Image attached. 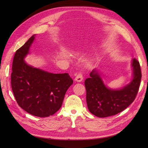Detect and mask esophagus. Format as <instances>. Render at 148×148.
Wrapping results in <instances>:
<instances>
[{
    "label": "esophagus",
    "mask_w": 148,
    "mask_h": 148,
    "mask_svg": "<svg viewBox=\"0 0 148 148\" xmlns=\"http://www.w3.org/2000/svg\"><path fill=\"white\" fill-rule=\"evenodd\" d=\"M83 79V75L81 73H79L77 76H76V77L75 78V80L77 82H81Z\"/></svg>",
    "instance_id": "34e87169"
}]
</instances>
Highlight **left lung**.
<instances>
[{
    "label": "left lung",
    "mask_w": 148,
    "mask_h": 148,
    "mask_svg": "<svg viewBox=\"0 0 148 148\" xmlns=\"http://www.w3.org/2000/svg\"><path fill=\"white\" fill-rule=\"evenodd\" d=\"M130 82L119 89H112L105 84L96 69L84 81L86 102L89 112L98 117H107L120 113L135 100L141 82V71L139 62L133 59Z\"/></svg>",
    "instance_id": "obj_1"
}]
</instances>
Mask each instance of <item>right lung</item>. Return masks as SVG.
<instances>
[{
  "mask_svg": "<svg viewBox=\"0 0 148 148\" xmlns=\"http://www.w3.org/2000/svg\"><path fill=\"white\" fill-rule=\"evenodd\" d=\"M35 39L33 35L13 57L11 85L15 99L24 110L39 117L54 114L73 84L68 73H52L28 65L25 58Z\"/></svg>",
  "mask_w": 148,
  "mask_h": 148,
  "instance_id": "add662e5",
  "label": "right lung"
}]
</instances>
